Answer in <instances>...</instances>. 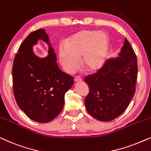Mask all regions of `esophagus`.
<instances>
[{"label": "esophagus", "mask_w": 151, "mask_h": 151, "mask_svg": "<svg viewBox=\"0 0 151 151\" xmlns=\"http://www.w3.org/2000/svg\"><path fill=\"white\" fill-rule=\"evenodd\" d=\"M74 80H75V82H81L82 80H83V79H82L80 76H76Z\"/></svg>", "instance_id": "34e87169"}]
</instances>
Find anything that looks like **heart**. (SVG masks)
I'll return each mask as SVG.
<instances>
[{
    "label": "heart",
    "mask_w": 151,
    "mask_h": 151,
    "mask_svg": "<svg viewBox=\"0 0 151 151\" xmlns=\"http://www.w3.org/2000/svg\"><path fill=\"white\" fill-rule=\"evenodd\" d=\"M109 36L105 32L93 30H83L70 36L65 46H60L59 60L66 73H71L79 66L88 72L95 73L104 66L109 48Z\"/></svg>",
    "instance_id": "obj_1"
}]
</instances>
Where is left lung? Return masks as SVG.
<instances>
[{
  "label": "left lung",
  "instance_id": "obj_1",
  "mask_svg": "<svg viewBox=\"0 0 151 151\" xmlns=\"http://www.w3.org/2000/svg\"><path fill=\"white\" fill-rule=\"evenodd\" d=\"M137 60L126 38L119 56L108 59L97 73L87 76L89 87L85 104L88 113L101 121H111L124 112L135 93Z\"/></svg>",
  "mask_w": 151,
  "mask_h": 151
}]
</instances>
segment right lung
I'll list each match as a JSON object with an SVG mask.
<instances>
[{"mask_svg":"<svg viewBox=\"0 0 151 151\" xmlns=\"http://www.w3.org/2000/svg\"><path fill=\"white\" fill-rule=\"evenodd\" d=\"M39 40L46 42L49 55L40 58L33 52ZM13 91L19 107L32 120L48 123L61 112L65 93L73 78L60 70L56 55L44 29L32 32L21 44L12 67Z\"/></svg>","mask_w":151,"mask_h":151,"instance_id":"obj_1","label":"right lung"}]
</instances>
